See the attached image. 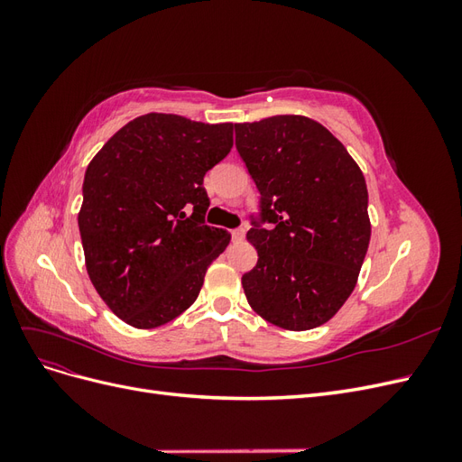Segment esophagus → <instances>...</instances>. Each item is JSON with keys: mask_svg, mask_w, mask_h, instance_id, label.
<instances>
[{"mask_svg": "<svg viewBox=\"0 0 462 462\" xmlns=\"http://www.w3.org/2000/svg\"><path fill=\"white\" fill-rule=\"evenodd\" d=\"M231 235H233V241H235V243H241V241H245L246 231H245L243 227H239V229H233Z\"/></svg>", "mask_w": 462, "mask_h": 462, "instance_id": "34e87169", "label": "esophagus"}]
</instances>
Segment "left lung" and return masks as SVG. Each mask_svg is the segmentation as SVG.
<instances>
[{
	"label": "left lung",
	"instance_id": "obj_1",
	"mask_svg": "<svg viewBox=\"0 0 462 462\" xmlns=\"http://www.w3.org/2000/svg\"><path fill=\"white\" fill-rule=\"evenodd\" d=\"M236 150L262 194L246 239L258 262L243 275L253 310L270 324L306 331L339 312L356 287L370 245L368 189L351 153L304 116L235 123Z\"/></svg>",
	"mask_w": 462,
	"mask_h": 462
}]
</instances>
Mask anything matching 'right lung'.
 I'll return each instance as SVG.
<instances>
[{
    "instance_id": "obj_1",
    "label": "right lung",
    "mask_w": 462,
    "mask_h": 462,
    "mask_svg": "<svg viewBox=\"0 0 462 462\" xmlns=\"http://www.w3.org/2000/svg\"><path fill=\"white\" fill-rule=\"evenodd\" d=\"M233 123L146 114L96 153L82 183L87 272L109 310L152 329L197 300L231 233L204 226L206 171L233 148Z\"/></svg>"
}]
</instances>
